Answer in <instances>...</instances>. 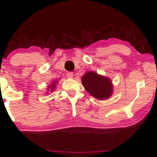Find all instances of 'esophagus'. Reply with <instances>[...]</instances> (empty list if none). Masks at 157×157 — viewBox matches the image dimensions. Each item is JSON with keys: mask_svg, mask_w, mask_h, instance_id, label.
<instances>
[{"mask_svg": "<svg viewBox=\"0 0 157 157\" xmlns=\"http://www.w3.org/2000/svg\"><path fill=\"white\" fill-rule=\"evenodd\" d=\"M67 76L68 77V78H71L73 77V73L71 72V71H67Z\"/></svg>", "mask_w": 157, "mask_h": 157, "instance_id": "obj_1", "label": "esophagus"}]
</instances>
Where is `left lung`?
Returning a JSON list of instances; mask_svg holds the SVG:
<instances>
[{
  "label": "left lung",
  "mask_w": 157,
  "mask_h": 157,
  "mask_svg": "<svg viewBox=\"0 0 157 157\" xmlns=\"http://www.w3.org/2000/svg\"><path fill=\"white\" fill-rule=\"evenodd\" d=\"M82 83L87 92L99 100L109 98L113 91L112 82L109 78L93 71L85 74L82 78Z\"/></svg>",
  "instance_id": "obj_1"
}]
</instances>
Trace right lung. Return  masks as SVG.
Returning a JSON list of instances; mask_svg holds the SVG:
<instances>
[{"mask_svg":"<svg viewBox=\"0 0 157 157\" xmlns=\"http://www.w3.org/2000/svg\"><path fill=\"white\" fill-rule=\"evenodd\" d=\"M57 83L56 81H54L53 83H52L50 86H49V90H50V91H53V90L55 88V87H56V86H55V84H56Z\"/></svg>","mask_w":157,"mask_h":157,"instance_id":"add662e5","label":"right lung"}]
</instances>
